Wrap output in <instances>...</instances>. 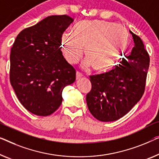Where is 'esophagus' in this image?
<instances>
[{"mask_svg": "<svg viewBox=\"0 0 159 159\" xmlns=\"http://www.w3.org/2000/svg\"><path fill=\"white\" fill-rule=\"evenodd\" d=\"M82 77H83V75H82V73H80L79 72H77V73H76V79L77 80H79Z\"/></svg>", "mask_w": 159, "mask_h": 159, "instance_id": "34e87169", "label": "esophagus"}]
</instances>
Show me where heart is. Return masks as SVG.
I'll return each instance as SVG.
<instances>
[{
    "label": "heart",
    "mask_w": 159,
    "mask_h": 159,
    "mask_svg": "<svg viewBox=\"0 0 159 159\" xmlns=\"http://www.w3.org/2000/svg\"><path fill=\"white\" fill-rule=\"evenodd\" d=\"M128 39V33L121 25L102 20H85L75 25L72 34L62 36L61 51L67 62L75 64L82 58L85 49L84 67L93 66L97 72H107L120 61Z\"/></svg>",
    "instance_id": "obj_1"
}]
</instances>
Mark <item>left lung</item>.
<instances>
[{
  "label": "left lung",
  "mask_w": 159,
  "mask_h": 159,
  "mask_svg": "<svg viewBox=\"0 0 159 159\" xmlns=\"http://www.w3.org/2000/svg\"><path fill=\"white\" fill-rule=\"evenodd\" d=\"M135 47L116 69L89 76L92 89L86 101L98 120L115 121L127 114L141 100L145 91L150 57L141 39L132 31Z\"/></svg>",
  "instance_id": "left-lung-1"
}]
</instances>
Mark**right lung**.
Masks as SVG:
<instances>
[{
    "mask_svg": "<svg viewBox=\"0 0 159 159\" xmlns=\"http://www.w3.org/2000/svg\"><path fill=\"white\" fill-rule=\"evenodd\" d=\"M66 15L50 16L22 30L10 55V82L27 110L47 116L62 102L63 89L76 79L75 68L64 58L61 39L73 22Z\"/></svg>",
    "mask_w": 159,
    "mask_h": 159,
    "instance_id": "right-lung-1",
    "label": "right lung"
}]
</instances>
